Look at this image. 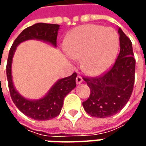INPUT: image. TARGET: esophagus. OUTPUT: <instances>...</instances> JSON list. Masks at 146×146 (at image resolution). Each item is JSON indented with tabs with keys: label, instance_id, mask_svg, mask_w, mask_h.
I'll return each instance as SVG.
<instances>
[{
	"label": "esophagus",
	"instance_id": "obj_1",
	"mask_svg": "<svg viewBox=\"0 0 146 146\" xmlns=\"http://www.w3.org/2000/svg\"><path fill=\"white\" fill-rule=\"evenodd\" d=\"M76 84H81L82 82H83V79H82L81 76H77V77H76Z\"/></svg>",
	"mask_w": 146,
	"mask_h": 146
}]
</instances>
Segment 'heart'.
Here are the masks:
<instances>
[{
	"label": "heart",
	"instance_id": "1",
	"mask_svg": "<svg viewBox=\"0 0 146 146\" xmlns=\"http://www.w3.org/2000/svg\"><path fill=\"white\" fill-rule=\"evenodd\" d=\"M119 48L115 29L96 24L76 27L67 35L64 49L73 60L80 59V69L86 75L98 76L110 68Z\"/></svg>",
	"mask_w": 146,
	"mask_h": 146
}]
</instances>
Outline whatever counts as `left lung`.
Wrapping results in <instances>:
<instances>
[{
  "label": "left lung",
  "mask_w": 146,
  "mask_h": 146,
  "mask_svg": "<svg viewBox=\"0 0 146 146\" xmlns=\"http://www.w3.org/2000/svg\"><path fill=\"white\" fill-rule=\"evenodd\" d=\"M120 52L110 70L96 78H84L90 96L83 102L88 115L106 118L117 114L128 102L133 90L136 61L130 39L119 28Z\"/></svg>",
  "instance_id": "left-lung-1"
}]
</instances>
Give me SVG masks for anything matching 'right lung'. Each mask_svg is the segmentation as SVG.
<instances>
[{"label": "right lung", "mask_w": 146, "mask_h": 146, "mask_svg": "<svg viewBox=\"0 0 146 146\" xmlns=\"http://www.w3.org/2000/svg\"><path fill=\"white\" fill-rule=\"evenodd\" d=\"M60 25L38 23L24 29L16 38L9 53L6 75L10 97L22 113L36 120H48L60 114L65 97L76 86L77 74L60 79L48 90L46 95L37 100H30L22 96L14 88L12 79V61L17 46L28 40H38L57 47L58 31Z\"/></svg>", "instance_id": "add662e5"}]
</instances>
